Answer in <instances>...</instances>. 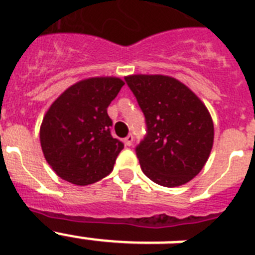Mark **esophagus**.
I'll return each instance as SVG.
<instances>
[{"instance_id":"1","label":"esophagus","mask_w":255,"mask_h":255,"mask_svg":"<svg viewBox=\"0 0 255 255\" xmlns=\"http://www.w3.org/2000/svg\"><path fill=\"white\" fill-rule=\"evenodd\" d=\"M124 143H126V145H132V143H133V135L132 133H129V135H127V137L124 139Z\"/></svg>"}]
</instances>
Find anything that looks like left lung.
Returning a JSON list of instances; mask_svg holds the SVG:
<instances>
[{"label":"left lung","instance_id":"left-lung-1","mask_svg":"<svg viewBox=\"0 0 255 255\" xmlns=\"http://www.w3.org/2000/svg\"><path fill=\"white\" fill-rule=\"evenodd\" d=\"M145 116L147 135L136 147L144 174L174 188L196 177L209 159L214 126L201 99L167 75L124 78Z\"/></svg>","mask_w":255,"mask_h":255}]
</instances>
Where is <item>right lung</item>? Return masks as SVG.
Here are the masks:
<instances>
[{
    "mask_svg": "<svg viewBox=\"0 0 255 255\" xmlns=\"http://www.w3.org/2000/svg\"><path fill=\"white\" fill-rule=\"evenodd\" d=\"M123 86L116 77L87 78L62 92L45 114L42 152L65 181L85 186L112 172L124 144L112 137L107 107Z\"/></svg>",
    "mask_w": 255,
    "mask_h": 255,
    "instance_id": "1",
    "label": "right lung"
}]
</instances>
